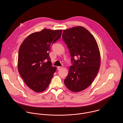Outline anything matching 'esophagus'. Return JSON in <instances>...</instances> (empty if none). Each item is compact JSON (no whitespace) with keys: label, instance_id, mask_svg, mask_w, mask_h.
I'll return each instance as SVG.
<instances>
[{"label":"esophagus","instance_id":"obj_1","mask_svg":"<svg viewBox=\"0 0 123 123\" xmlns=\"http://www.w3.org/2000/svg\"><path fill=\"white\" fill-rule=\"evenodd\" d=\"M63 68V67L60 66V67H58L57 68H58V70H60V69H61L62 68Z\"/></svg>","mask_w":123,"mask_h":123}]
</instances>
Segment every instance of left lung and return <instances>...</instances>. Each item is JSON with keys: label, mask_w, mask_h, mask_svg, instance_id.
I'll return each instance as SVG.
<instances>
[{"label": "left lung", "mask_w": 123, "mask_h": 123, "mask_svg": "<svg viewBox=\"0 0 123 123\" xmlns=\"http://www.w3.org/2000/svg\"><path fill=\"white\" fill-rule=\"evenodd\" d=\"M62 38L73 64L64 79L65 85L72 92H81L91 85L99 72L101 58L97 43L92 35L81 26L64 30Z\"/></svg>", "instance_id": "left-lung-1"}]
</instances>
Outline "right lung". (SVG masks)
I'll return each mask as SVG.
<instances>
[{
	"label": "right lung",
	"mask_w": 123,
	"mask_h": 123,
	"mask_svg": "<svg viewBox=\"0 0 123 123\" xmlns=\"http://www.w3.org/2000/svg\"><path fill=\"white\" fill-rule=\"evenodd\" d=\"M61 34V30L44 29L29 35L19 48V73L27 86L37 92L46 90L56 71V67L52 66L49 51Z\"/></svg>",
	"instance_id": "1"
}]
</instances>
